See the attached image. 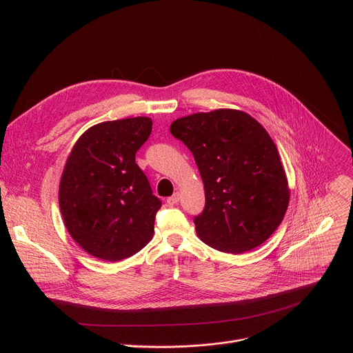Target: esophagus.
<instances>
[{
	"label": "esophagus",
	"instance_id": "1",
	"mask_svg": "<svg viewBox=\"0 0 353 353\" xmlns=\"http://www.w3.org/2000/svg\"><path fill=\"white\" fill-rule=\"evenodd\" d=\"M179 201H180V192H176V194H173L172 196L168 198V204L169 205H176Z\"/></svg>",
	"mask_w": 353,
	"mask_h": 353
}]
</instances>
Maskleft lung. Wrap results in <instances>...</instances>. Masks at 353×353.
Returning <instances> with one entry per match:
<instances>
[{
  "label": "left lung",
  "instance_id": "left-lung-1",
  "mask_svg": "<svg viewBox=\"0 0 353 353\" xmlns=\"http://www.w3.org/2000/svg\"><path fill=\"white\" fill-rule=\"evenodd\" d=\"M170 132L192 152L205 190V208L194 218L198 237L229 254L263 244L281 225L290 190L267 130L236 109L174 120Z\"/></svg>",
  "mask_w": 353,
  "mask_h": 353
}]
</instances>
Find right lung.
<instances>
[{"instance_id": "add662e5", "label": "right lung", "mask_w": 353, "mask_h": 353, "mask_svg": "<svg viewBox=\"0 0 353 353\" xmlns=\"http://www.w3.org/2000/svg\"><path fill=\"white\" fill-rule=\"evenodd\" d=\"M152 119L132 117L88 128L74 143L59 188L64 225L92 257L120 261L154 236L161 199L135 163Z\"/></svg>"}]
</instances>
